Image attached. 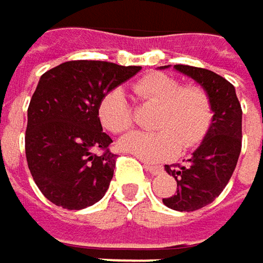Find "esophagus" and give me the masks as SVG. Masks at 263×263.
Listing matches in <instances>:
<instances>
[{
  "label": "esophagus",
  "instance_id": "obj_1",
  "mask_svg": "<svg viewBox=\"0 0 263 263\" xmlns=\"http://www.w3.org/2000/svg\"><path fill=\"white\" fill-rule=\"evenodd\" d=\"M143 166H145V169H146L148 172H151L153 175H157V174H160V172H161V166H159V164H153V163H145Z\"/></svg>",
  "mask_w": 263,
  "mask_h": 263
}]
</instances>
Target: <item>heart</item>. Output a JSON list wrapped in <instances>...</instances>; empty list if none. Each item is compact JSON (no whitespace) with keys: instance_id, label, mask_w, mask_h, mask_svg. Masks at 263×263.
I'll use <instances>...</instances> for the list:
<instances>
[{"instance_id":"heart-1","label":"heart","mask_w":263,"mask_h":263,"mask_svg":"<svg viewBox=\"0 0 263 263\" xmlns=\"http://www.w3.org/2000/svg\"><path fill=\"white\" fill-rule=\"evenodd\" d=\"M143 102L157 106L154 133L133 132L118 142L120 149L149 161L166 160L185 151L206 136L214 118L213 100L199 85L182 82L166 73L153 71L135 84ZM99 118L112 133H124L135 122V110L121 88L110 89L99 104Z\"/></svg>"}]
</instances>
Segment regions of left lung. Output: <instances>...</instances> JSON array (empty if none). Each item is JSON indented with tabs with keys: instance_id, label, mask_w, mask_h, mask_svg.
<instances>
[{
	"instance_id": "8db88e82",
	"label": "left lung",
	"mask_w": 263,
	"mask_h": 263,
	"mask_svg": "<svg viewBox=\"0 0 263 263\" xmlns=\"http://www.w3.org/2000/svg\"><path fill=\"white\" fill-rule=\"evenodd\" d=\"M174 68L205 88L214 107L211 127L187 163L164 164L166 172L177 181V192L164 197L163 203L175 211L189 213L211 203L232 177L241 153L242 110L234 85L220 74L206 68L182 64H177Z\"/></svg>"
}]
</instances>
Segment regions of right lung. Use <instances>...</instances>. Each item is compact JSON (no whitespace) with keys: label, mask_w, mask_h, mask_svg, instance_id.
I'll return each instance as SVG.
<instances>
[{"label":"right lung","mask_w":263,"mask_h":263,"mask_svg":"<svg viewBox=\"0 0 263 263\" xmlns=\"http://www.w3.org/2000/svg\"><path fill=\"white\" fill-rule=\"evenodd\" d=\"M139 70L79 60L42 74L28 106L25 154L37 187L57 206L84 210L107 192L117 154L109 151L99 104Z\"/></svg>","instance_id":"obj_1"}]
</instances>
